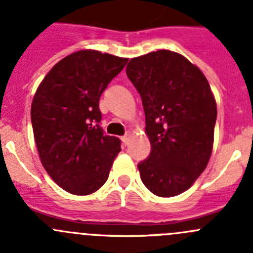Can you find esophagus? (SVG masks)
<instances>
[{"mask_svg": "<svg viewBox=\"0 0 253 253\" xmlns=\"http://www.w3.org/2000/svg\"><path fill=\"white\" fill-rule=\"evenodd\" d=\"M129 136H131V134H129V133H126V134H125V136L124 137H122V142H124V144L125 145H127V144H128V141H129Z\"/></svg>", "mask_w": 253, "mask_h": 253, "instance_id": "34e87169", "label": "esophagus"}]
</instances>
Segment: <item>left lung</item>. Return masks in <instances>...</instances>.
Masks as SVG:
<instances>
[{"label":"left lung","mask_w":253,"mask_h":253,"mask_svg":"<svg viewBox=\"0 0 253 253\" xmlns=\"http://www.w3.org/2000/svg\"><path fill=\"white\" fill-rule=\"evenodd\" d=\"M127 77L142 98L150 154L138 164L159 197L185 192L211 154L216 104L201 70L180 53L159 50L132 58Z\"/></svg>","instance_id":"8db88e82"}]
</instances>
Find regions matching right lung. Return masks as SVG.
Returning a JSON list of instances; mask_svg holds the SVG:
<instances>
[{
	"instance_id": "1",
	"label": "right lung",
	"mask_w": 253,
	"mask_h": 253,
	"mask_svg": "<svg viewBox=\"0 0 253 253\" xmlns=\"http://www.w3.org/2000/svg\"><path fill=\"white\" fill-rule=\"evenodd\" d=\"M127 58L81 50L56 63L32 103V125L42 167L67 192L85 196L109 177L121 150L100 127L99 100Z\"/></svg>"
}]
</instances>
